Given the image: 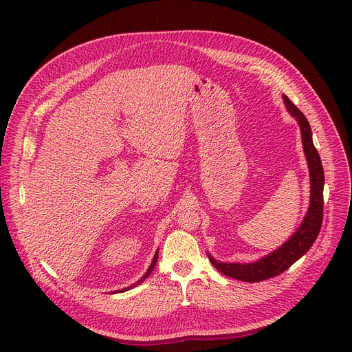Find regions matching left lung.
I'll list each match as a JSON object with an SVG mask.
<instances>
[{"label":"left lung","instance_id":"1","mask_svg":"<svg viewBox=\"0 0 352 352\" xmlns=\"http://www.w3.org/2000/svg\"><path fill=\"white\" fill-rule=\"evenodd\" d=\"M284 104L288 113L297 120L301 138L302 148L307 158L308 170H309V182H311V194H309V207L302 219L301 226L295 231L287 241L270 252L268 255L260 258L254 263H219L215 258L208 254L211 264L227 276H231L234 280L245 281V283H260L272 276L283 274L288 270L295 261L312 247L320 234L322 224V210H324V170L318 151L316 150L312 142V131L308 120L301 111L295 107L287 96H283Z\"/></svg>","mask_w":352,"mask_h":352}]
</instances>
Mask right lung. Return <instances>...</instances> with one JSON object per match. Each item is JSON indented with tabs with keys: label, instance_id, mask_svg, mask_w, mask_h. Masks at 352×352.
<instances>
[{
	"label": "right lung",
	"instance_id": "obj_1",
	"mask_svg": "<svg viewBox=\"0 0 352 352\" xmlns=\"http://www.w3.org/2000/svg\"><path fill=\"white\" fill-rule=\"evenodd\" d=\"M157 260H158V250H157V252L154 254V258H153V263H151V265L148 267V270H146V272L141 276V278L135 283V284H133V285H129V287H126V288H122V289H118V291H116V292H124V291H128V289H131V288H134V287H137V285H140L142 281H145L148 276H150V274L153 272V270H154V267H155V264H157Z\"/></svg>",
	"mask_w": 352,
	"mask_h": 352
}]
</instances>
